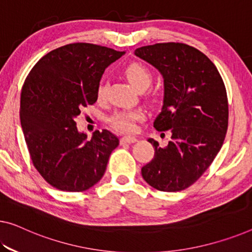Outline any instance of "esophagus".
<instances>
[{
  "label": "esophagus",
  "mask_w": 252,
  "mask_h": 252,
  "mask_svg": "<svg viewBox=\"0 0 252 252\" xmlns=\"http://www.w3.org/2000/svg\"><path fill=\"white\" fill-rule=\"evenodd\" d=\"M136 141H137V138L134 137V136H123L121 138L122 144H126V143H128V144H130V143H135Z\"/></svg>",
  "instance_id": "obj_1"
}]
</instances>
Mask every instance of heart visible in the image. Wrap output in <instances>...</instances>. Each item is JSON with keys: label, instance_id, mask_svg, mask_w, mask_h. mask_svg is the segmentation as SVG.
Returning a JSON list of instances; mask_svg holds the SVG:
<instances>
[{"label": "heart", "instance_id": "b5f03b06", "mask_svg": "<svg viewBox=\"0 0 252 252\" xmlns=\"http://www.w3.org/2000/svg\"><path fill=\"white\" fill-rule=\"evenodd\" d=\"M124 74L127 80L133 84L135 88L145 89L150 86L152 81V75L148 67L141 63H130L124 69ZM108 92V83L101 81L96 88V99L104 100ZM145 118V115L141 109H129V110H118L108 117V123L113 128L123 133H130L136 128V123L142 122Z\"/></svg>", "mask_w": 252, "mask_h": 252}]
</instances>
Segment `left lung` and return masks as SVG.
I'll return each instance as SVG.
<instances>
[{
	"mask_svg": "<svg viewBox=\"0 0 252 252\" xmlns=\"http://www.w3.org/2000/svg\"><path fill=\"white\" fill-rule=\"evenodd\" d=\"M135 55L163 76V107L153 125L171 133L164 148L148 139L156 152L142 177L160 191L184 190L203 176L223 145L229 122L225 86L214 63L183 42L143 46Z\"/></svg>",
	"mask_w": 252,
	"mask_h": 252,
	"instance_id": "left-lung-1",
	"label": "left lung"
}]
</instances>
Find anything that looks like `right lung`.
<instances>
[{
  "label": "right lung",
  "mask_w": 252,
  "mask_h": 252,
  "mask_svg": "<svg viewBox=\"0 0 252 252\" xmlns=\"http://www.w3.org/2000/svg\"><path fill=\"white\" fill-rule=\"evenodd\" d=\"M123 55L100 45L74 42L42 56L26 77L22 130L33 166L54 188L84 191L104 175L119 139L103 129L88 141L77 130L75 117L96 101L104 69Z\"/></svg>",
  "instance_id": "right-lung-1"
}]
</instances>
